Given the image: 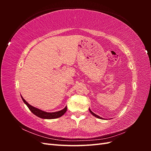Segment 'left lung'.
I'll list each match as a JSON object with an SVG mask.
<instances>
[{
    "instance_id": "obj_1",
    "label": "left lung",
    "mask_w": 151,
    "mask_h": 151,
    "mask_svg": "<svg viewBox=\"0 0 151 151\" xmlns=\"http://www.w3.org/2000/svg\"><path fill=\"white\" fill-rule=\"evenodd\" d=\"M89 109V111H90V113H91V114H92V115H93V116H94L95 117H96V118H100V119H103V118H101V117H100L99 116H98V115H96V114L95 113H94L92 111H91V109Z\"/></svg>"
}]
</instances>
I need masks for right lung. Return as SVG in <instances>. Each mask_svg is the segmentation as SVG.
<instances>
[{
    "instance_id": "right-lung-1",
    "label": "right lung",
    "mask_w": 151,
    "mask_h": 151,
    "mask_svg": "<svg viewBox=\"0 0 151 151\" xmlns=\"http://www.w3.org/2000/svg\"><path fill=\"white\" fill-rule=\"evenodd\" d=\"M22 101H24V103L27 105V106L28 107V108L30 109V111L33 113L34 115L36 116H37L41 118H43V119H54V118H57L62 116L63 115H64V113L67 111V106L65 107V108H63V109L60 111H58L57 112H53V113H48L41 110L40 109L36 108L33 106L30 105L28 102H26V100L22 98Z\"/></svg>"
}]
</instances>
